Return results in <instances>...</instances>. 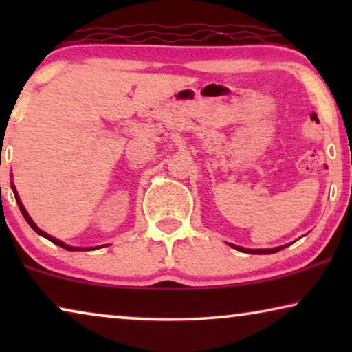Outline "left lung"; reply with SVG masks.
Returning <instances> with one entry per match:
<instances>
[{
	"instance_id": "obj_1",
	"label": "left lung",
	"mask_w": 352,
	"mask_h": 352,
	"mask_svg": "<svg viewBox=\"0 0 352 352\" xmlns=\"http://www.w3.org/2000/svg\"><path fill=\"white\" fill-rule=\"evenodd\" d=\"M230 247L239 250V252H243V253H250V254H272V253H277L283 250L288 245H282V247H276V248H264V250H252V248H243V247H239V245H234V243H229Z\"/></svg>"
}]
</instances>
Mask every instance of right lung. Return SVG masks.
<instances>
[{
  "label": "right lung",
  "instance_id": "add662e5",
  "mask_svg": "<svg viewBox=\"0 0 352 352\" xmlns=\"http://www.w3.org/2000/svg\"><path fill=\"white\" fill-rule=\"evenodd\" d=\"M12 176V175H11ZM11 187H12V192H14V197H16V201H17V205H19V208H21V213L23 214V218H25V221L28 224H30V228L35 230L36 234H40L41 237H45V239H47V240H51L52 243H56V245H59V247H62V248H65V250H69V252H89V250H99V248H102L104 245H99V247H72V245H67V243H64L62 242V240H59V239H56V237H52V235H50V234H46L45 230H41L40 228H38V226L33 223V219L30 218V214L27 213V210H25V206L22 205V201H21V197H19V194H17V190H16V186H14V182H11Z\"/></svg>",
  "mask_w": 352,
  "mask_h": 352
}]
</instances>
